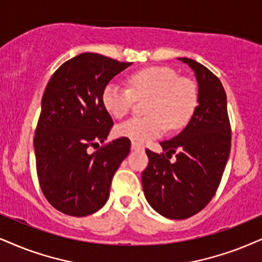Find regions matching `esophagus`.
I'll list each match as a JSON object with an SVG mask.
<instances>
[{
    "label": "esophagus",
    "mask_w": 262,
    "mask_h": 262,
    "mask_svg": "<svg viewBox=\"0 0 262 262\" xmlns=\"http://www.w3.org/2000/svg\"><path fill=\"white\" fill-rule=\"evenodd\" d=\"M132 150L134 151H144V146L140 144H138V142H132Z\"/></svg>",
    "instance_id": "1"
}]
</instances>
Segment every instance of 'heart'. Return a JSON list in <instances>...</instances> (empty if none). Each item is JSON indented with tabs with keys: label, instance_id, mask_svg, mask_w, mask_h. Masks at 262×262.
<instances>
[{
	"label": "heart",
	"instance_id": "1",
	"mask_svg": "<svg viewBox=\"0 0 262 262\" xmlns=\"http://www.w3.org/2000/svg\"><path fill=\"white\" fill-rule=\"evenodd\" d=\"M130 89L110 82L102 91V105L115 118H122L133 106L135 98H147L144 117H133L118 124L117 137L128 138L138 144L160 137L167 127L170 130L183 128L193 114L197 92L190 79L178 77L170 68L142 69L128 79Z\"/></svg>",
	"mask_w": 262,
	"mask_h": 262
}]
</instances>
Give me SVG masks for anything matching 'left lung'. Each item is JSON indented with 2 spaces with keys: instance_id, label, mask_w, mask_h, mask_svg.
Instances as JSON below:
<instances>
[{
  "instance_id": "8db88e82",
  "label": "left lung",
  "mask_w": 262,
  "mask_h": 262,
  "mask_svg": "<svg viewBox=\"0 0 262 262\" xmlns=\"http://www.w3.org/2000/svg\"><path fill=\"white\" fill-rule=\"evenodd\" d=\"M187 64L198 83L197 106L177 137L161 142L165 155L147 148L148 164L141 174L145 197L168 219H187L209 203L219 187L231 150L226 93L220 79L200 62ZM173 153L177 160L171 164Z\"/></svg>"
}]
</instances>
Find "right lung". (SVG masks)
<instances>
[{"instance_id":"add662e5","label":"right lung","mask_w":262,"mask_h":262,"mask_svg":"<svg viewBox=\"0 0 262 262\" xmlns=\"http://www.w3.org/2000/svg\"><path fill=\"white\" fill-rule=\"evenodd\" d=\"M130 65L82 53L49 79L34 147L39 186L61 213L85 216L108 200L112 177L130 151V140L116 139L93 154L88 148L106 140L114 124L102 105V91Z\"/></svg>"}]
</instances>
